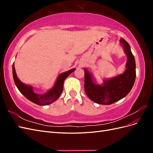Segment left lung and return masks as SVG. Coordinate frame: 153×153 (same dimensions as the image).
<instances>
[{
    "mask_svg": "<svg viewBox=\"0 0 153 153\" xmlns=\"http://www.w3.org/2000/svg\"><path fill=\"white\" fill-rule=\"evenodd\" d=\"M127 56L126 69L109 79H104L102 84H97L94 76L84 68V88L87 96L92 101L101 105H110L127 96L135 83L136 78L135 60L131 51L130 46L123 38L120 39Z\"/></svg>",
    "mask_w": 153,
    "mask_h": 153,
    "instance_id": "8db88e82",
    "label": "left lung"
}]
</instances>
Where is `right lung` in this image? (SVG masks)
Instances as JSON below:
<instances>
[{"instance_id": "obj_1", "label": "right lung", "mask_w": 153, "mask_h": 153, "mask_svg": "<svg viewBox=\"0 0 153 153\" xmlns=\"http://www.w3.org/2000/svg\"><path fill=\"white\" fill-rule=\"evenodd\" d=\"M75 70V68H73L68 71L61 73L58 76L54 85L44 94H38L33 90V87L31 85H27L22 82L18 78L15 64H13V76L14 82L18 89L24 95L26 98L38 105H48L56 101L61 96L63 91V84L66 78L70 74Z\"/></svg>"}]
</instances>
